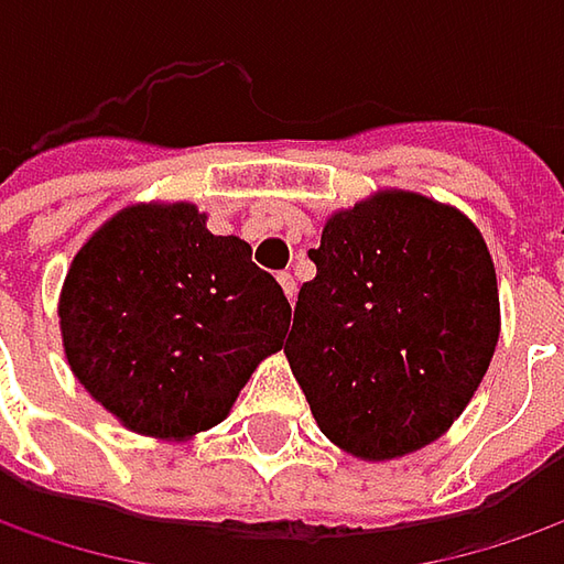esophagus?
<instances>
[{"label": "esophagus", "mask_w": 564, "mask_h": 564, "mask_svg": "<svg viewBox=\"0 0 564 564\" xmlns=\"http://www.w3.org/2000/svg\"><path fill=\"white\" fill-rule=\"evenodd\" d=\"M278 281H281L286 300L293 303V300H296V281H293V274H290V271H281V274H278Z\"/></svg>", "instance_id": "obj_1"}]
</instances>
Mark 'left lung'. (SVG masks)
Returning a JSON list of instances; mask_svg holds the SVG:
<instances>
[{
    "label": "left lung",
    "instance_id": "obj_1",
    "mask_svg": "<svg viewBox=\"0 0 564 564\" xmlns=\"http://www.w3.org/2000/svg\"><path fill=\"white\" fill-rule=\"evenodd\" d=\"M283 344L322 432L356 457L416 452L460 416L499 344L479 230L413 192L334 214Z\"/></svg>",
    "mask_w": 564,
    "mask_h": 564
}]
</instances>
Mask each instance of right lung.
Listing matches in <instances>:
<instances>
[{
    "label": "right lung",
    "instance_id": "obj_1",
    "mask_svg": "<svg viewBox=\"0 0 564 564\" xmlns=\"http://www.w3.org/2000/svg\"><path fill=\"white\" fill-rule=\"evenodd\" d=\"M72 372L129 429L185 438L214 426L268 354L290 303L239 236H214L195 205L116 214L62 286Z\"/></svg>",
    "mask_w": 564,
    "mask_h": 564
}]
</instances>
